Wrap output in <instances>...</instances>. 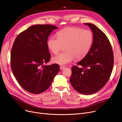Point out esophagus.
<instances>
[{"instance_id": "obj_1", "label": "esophagus", "mask_w": 122, "mask_h": 122, "mask_svg": "<svg viewBox=\"0 0 122 122\" xmlns=\"http://www.w3.org/2000/svg\"><path fill=\"white\" fill-rule=\"evenodd\" d=\"M65 67H64V66H61L60 67V69L61 70H64V69H65Z\"/></svg>"}]
</instances>
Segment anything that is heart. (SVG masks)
<instances>
[{
    "label": "heart",
    "instance_id": "b5f03b06",
    "mask_svg": "<svg viewBox=\"0 0 122 122\" xmlns=\"http://www.w3.org/2000/svg\"><path fill=\"white\" fill-rule=\"evenodd\" d=\"M57 37L51 36L47 41V46L53 54H57L66 46V52L52 58L53 63L65 65L72 62L76 58L81 60L90 51L93 42V35L90 30L78 27H68L57 33Z\"/></svg>",
    "mask_w": 122,
    "mask_h": 122
}]
</instances>
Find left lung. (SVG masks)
<instances>
[{
	"label": "left lung",
	"instance_id": "1",
	"mask_svg": "<svg viewBox=\"0 0 122 122\" xmlns=\"http://www.w3.org/2000/svg\"><path fill=\"white\" fill-rule=\"evenodd\" d=\"M92 30L93 35L92 47L87 55L72 68L70 81L76 91L88 95L97 92L109 79L114 65L111 45L105 34L96 25L84 23Z\"/></svg>",
	"mask_w": 122,
	"mask_h": 122
}]
</instances>
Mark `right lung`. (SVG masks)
I'll return each instance as SVG.
<instances>
[{"instance_id": "1", "label": "right lung", "mask_w": 122, "mask_h": 122, "mask_svg": "<svg viewBox=\"0 0 122 122\" xmlns=\"http://www.w3.org/2000/svg\"><path fill=\"white\" fill-rule=\"evenodd\" d=\"M58 28L51 25H31L14 42L11 52L12 71L19 84L29 92L40 94L47 90L59 71L57 64L43 65L50 58L48 37Z\"/></svg>"}]
</instances>
